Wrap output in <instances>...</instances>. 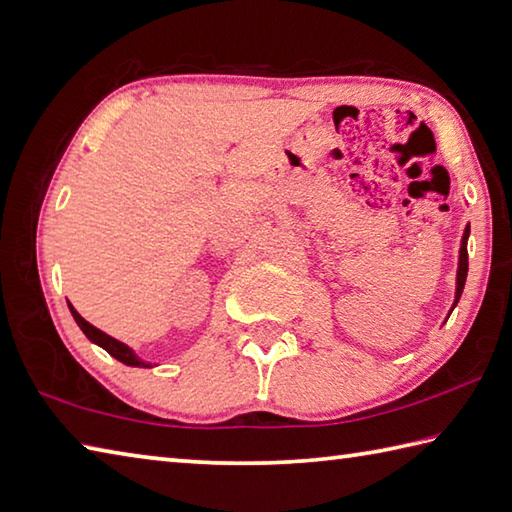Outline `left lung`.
Masks as SVG:
<instances>
[{
  "label": "left lung",
  "mask_w": 512,
  "mask_h": 512,
  "mask_svg": "<svg viewBox=\"0 0 512 512\" xmlns=\"http://www.w3.org/2000/svg\"><path fill=\"white\" fill-rule=\"evenodd\" d=\"M468 236H470V225L464 229V236H461V247H459V265H457V285H455V301H452V307L448 316L455 310L461 292H464V285H466V276H468Z\"/></svg>",
  "instance_id": "left-lung-1"
}]
</instances>
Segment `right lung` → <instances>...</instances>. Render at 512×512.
I'll return each mask as SVG.
<instances>
[{
    "label": "right lung",
    "mask_w": 512,
    "mask_h": 512,
    "mask_svg": "<svg viewBox=\"0 0 512 512\" xmlns=\"http://www.w3.org/2000/svg\"><path fill=\"white\" fill-rule=\"evenodd\" d=\"M69 310H71V314H73V318H75V323H77V327H80V330L84 332V336L86 339H89L91 343H95V345H100L102 350H106L109 352L113 359H118L120 363H124V365H131V368H153V365L149 363V361H144L142 356H138L136 354V350H133V347H129L127 343H122V341H118V339H113V336H109L106 332H102V330H98V327L95 325H91L89 321H84V318L77 314V310L75 307L69 303Z\"/></svg>",
    "instance_id": "1"
}]
</instances>
